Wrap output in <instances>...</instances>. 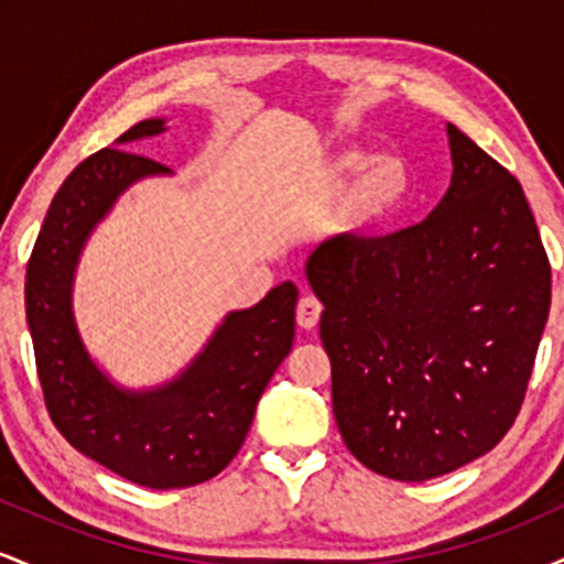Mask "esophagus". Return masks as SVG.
Masks as SVG:
<instances>
[{
    "label": "esophagus",
    "mask_w": 564,
    "mask_h": 564,
    "mask_svg": "<svg viewBox=\"0 0 564 564\" xmlns=\"http://www.w3.org/2000/svg\"><path fill=\"white\" fill-rule=\"evenodd\" d=\"M321 313H323V304L315 300V296L307 294L296 302V323H300L304 332H310V328L318 326Z\"/></svg>",
    "instance_id": "1"
}]
</instances>
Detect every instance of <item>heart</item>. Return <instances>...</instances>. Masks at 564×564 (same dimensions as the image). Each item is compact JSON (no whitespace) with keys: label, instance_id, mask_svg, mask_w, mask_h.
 Wrapping results in <instances>:
<instances>
[{"label":"heart","instance_id":"b5f03b06","mask_svg":"<svg viewBox=\"0 0 564 564\" xmlns=\"http://www.w3.org/2000/svg\"><path fill=\"white\" fill-rule=\"evenodd\" d=\"M355 176L359 180L349 191L347 217L358 225L387 217L411 193V172L405 161L392 153L371 156V153L345 151L328 166V180L334 185H345Z\"/></svg>","mask_w":564,"mask_h":564}]
</instances>
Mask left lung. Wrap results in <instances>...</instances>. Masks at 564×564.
Here are the masks:
<instances>
[{"label": "left lung", "instance_id": "8db88e82", "mask_svg": "<svg viewBox=\"0 0 564 564\" xmlns=\"http://www.w3.org/2000/svg\"><path fill=\"white\" fill-rule=\"evenodd\" d=\"M448 138L451 187L430 217L334 238L307 260L336 426L364 467L400 482L448 475L501 443L552 304L522 185L458 127Z\"/></svg>", "mask_w": 564, "mask_h": 564}]
</instances>
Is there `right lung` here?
<instances>
[{
    "instance_id": "add662e5",
    "label": "right lung",
    "mask_w": 564,
    "mask_h": 564,
    "mask_svg": "<svg viewBox=\"0 0 564 564\" xmlns=\"http://www.w3.org/2000/svg\"><path fill=\"white\" fill-rule=\"evenodd\" d=\"M164 132V121L129 127L116 142ZM159 161L102 148L55 193L25 268V318L44 405L63 437L142 488H191L219 475L241 451L257 400L294 345L296 286L281 283L251 310L225 318L196 364L164 390L121 392L93 366L70 315V278L95 223L121 191Z\"/></svg>"
}]
</instances>
